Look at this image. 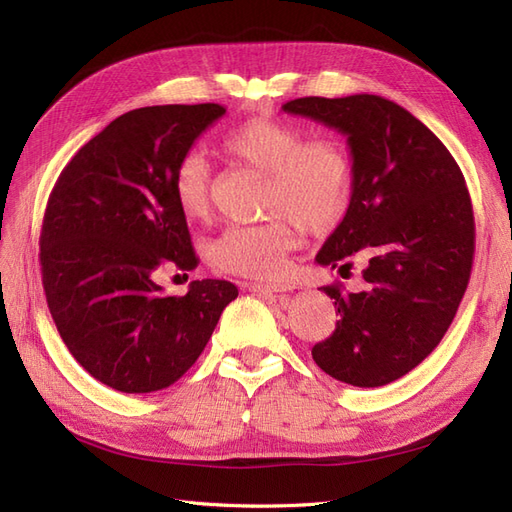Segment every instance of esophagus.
Returning <instances> with one entry per match:
<instances>
[{"instance_id":"1","label":"esophagus","mask_w":512,"mask_h":512,"mask_svg":"<svg viewBox=\"0 0 512 512\" xmlns=\"http://www.w3.org/2000/svg\"><path fill=\"white\" fill-rule=\"evenodd\" d=\"M245 288L250 292H256V294H282V292H290L294 286L292 284H256V282H250V284H245Z\"/></svg>"}]
</instances>
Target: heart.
<instances>
[{"instance_id": "b5f03b06", "label": "heart", "mask_w": 512, "mask_h": 512, "mask_svg": "<svg viewBox=\"0 0 512 512\" xmlns=\"http://www.w3.org/2000/svg\"><path fill=\"white\" fill-rule=\"evenodd\" d=\"M222 158L256 170L265 183L260 211L269 220L230 226L215 237L207 252L215 269L250 280H273L286 269L297 245V224L309 235H327L350 205L352 162L337 138H305L294 123L273 117H250L220 136ZM170 190L188 220H205L211 211V173L203 156L185 153L177 162Z\"/></svg>"}]
</instances>
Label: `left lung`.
Masks as SVG:
<instances>
[{"mask_svg": "<svg viewBox=\"0 0 512 512\" xmlns=\"http://www.w3.org/2000/svg\"><path fill=\"white\" fill-rule=\"evenodd\" d=\"M282 108L348 136L350 205L316 262L344 271L356 256L367 260L363 290L322 288L339 320L312 356L339 382L384 386L440 344L468 288L474 213L466 179L440 138L386 98L309 96Z\"/></svg>", "mask_w": 512, "mask_h": 512, "instance_id": "8db88e82", "label": "left lung"}]
</instances>
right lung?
<instances>
[{
    "instance_id": "right-lung-1",
    "label": "right lung",
    "mask_w": 512,
    "mask_h": 512,
    "mask_svg": "<svg viewBox=\"0 0 512 512\" xmlns=\"http://www.w3.org/2000/svg\"><path fill=\"white\" fill-rule=\"evenodd\" d=\"M220 104L136 108L61 170L40 232L42 286L55 327L87 374L121 393L166 389L188 371L237 299L226 280L166 297L160 267H198L170 177Z\"/></svg>"
}]
</instances>
